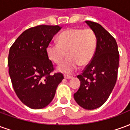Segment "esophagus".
<instances>
[{"mask_svg": "<svg viewBox=\"0 0 130 130\" xmlns=\"http://www.w3.org/2000/svg\"><path fill=\"white\" fill-rule=\"evenodd\" d=\"M64 78L67 79H70L72 78V76H70V75H66V74H65L64 75Z\"/></svg>", "mask_w": 130, "mask_h": 130, "instance_id": "esophagus-1", "label": "esophagus"}]
</instances>
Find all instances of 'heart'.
<instances>
[{"label":"heart","mask_w":130,"mask_h":130,"mask_svg":"<svg viewBox=\"0 0 130 130\" xmlns=\"http://www.w3.org/2000/svg\"><path fill=\"white\" fill-rule=\"evenodd\" d=\"M95 33L90 28H71L62 32L58 37V43H51L46 48L48 57L55 64H60L68 54V59L57 68L58 71L71 74L79 65L86 66L93 60L97 49Z\"/></svg>","instance_id":"obj_1"}]
</instances>
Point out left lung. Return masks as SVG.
<instances>
[{
    "label": "left lung",
    "instance_id": "obj_1",
    "mask_svg": "<svg viewBox=\"0 0 130 130\" xmlns=\"http://www.w3.org/2000/svg\"><path fill=\"white\" fill-rule=\"evenodd\" d=\"M86 23L95 33L98 45L93 60L77 76L81 84L74 98L82 108L93 110L105 103L114 88L119 52L114 37L100 24L90 21Z\"/></svg>",
    "mask_w": 130,
    "mask_h": 130
}]
</instances>
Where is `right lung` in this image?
<instances>
[{
	"mask_svg": "<svg viewBox=\"0 0 130 130\" xmlns=\"http://www.w3.org/2000/svg\"><path fill=\"white\" fill-rule=\"evenodd\" d=\"M61 29L59 26L40 25L21 33L10 47L9 74L19 99L30 109L44 108L53 100L58 86L64 79L55 73L46 48Z\"/></svg>",
	"mask_w": 130,
	"mask_h": 130,
	"instance_id": "1",
	"label": "right lung"
}]
</instances>
